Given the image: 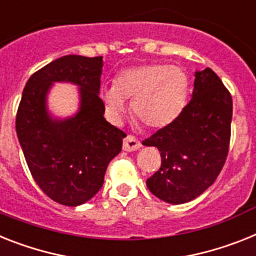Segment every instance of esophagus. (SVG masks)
I'll return each mask as SVG.
<instances>
[{
  "mask_svg": "<svg viewBox=\"0 0 256 256\" xmlns=\"http://www.w3.org/2000/svg\"><path fill=\"white\" fill-rule=\"evenodd\" d=\"M142 147L140 142L138 139L132 136V135H128L126 138L124 139V150L128 152H132V151H136L139 148Z\"/></svg>",
  "mask_w": 256,
  "mask_h": 256,
  "instance_id": "esophagus-1",
  "label": "esophagus"
}]
</instances>
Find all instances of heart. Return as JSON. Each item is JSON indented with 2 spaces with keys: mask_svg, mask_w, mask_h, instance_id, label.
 Returning <instances> with one entry per match:
<instances>
[{
  "mask_svg": "<svg viewBox=\"0 0 256 256\" xmlns=\"http://www.w3.org/2000/svg\"><path fill=\"white\" fill-rule=\"evenodd\" d=\"M188 96V76L178 66L147 64L128 68L102 92L106 117L118 124L132 102L134 117L150 128H164L180 117Z\"/></svg>",
  "mask_w": 256,
  "mask_h": 256,
  "instance_id": "obj_1",
  "label": "heart"
}]
</instances>
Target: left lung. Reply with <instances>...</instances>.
<instances>
[{"label": "left lung", "instance_id": "8db88e82", "mask_svg": "<svg viewBox=\"0 0 256 256\" xmlns=\"http://www.w3.org/2000/svg\"><path fill=\"white\" fill-rule=\"evenodd\" d=\"M232 96L207 68L195 72L191 100L173 124L143 142L156 147L161 166L147 180L154 196L170 204L198 198L218 178L230 140Z\"/></svg>", "mask_w": 256, "mask_h": 256}]
</instances>
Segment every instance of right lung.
I'll return each mask as SVG.
<instances>
[{"mask_svg": "<svg viewBox=\"0 0 256 256\" xmlns=\"http://www.w3.org/2000/svg\"><path fill=\"white\" fill-rule=\"evenodd\" d=\"M102 66V57L68 54L52 61L26 83L16 113V135L32 177L52 200L68 207L98 194L126 136L104 118L98 96ZM54 82L80 87L78 110L72 116L60 118L48 112Z\"/></svg>", "mask_w": 256, "mask_h": 256, "instance_id": "add662e5", "label": "right lung"}]
</instances>
